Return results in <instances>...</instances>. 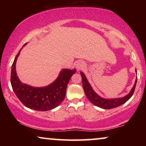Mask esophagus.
<instances>
[{"instance_id": "esophagus-1", "label": "esophagus", "mask_w": 146, "mask_h": 146, "mask_svg": "<svg viewBox=\"0 0 146 146\" xmlns=\"http://www.w3.org/2000/svg\"><path fill=\"white\" fill-rule=\"evenodd\" d=\"M84 66H85V64L82 60H78L75 63V66L76 68L78 71L80 70H82L84 68Z\"/></svg>"}]
</instances>
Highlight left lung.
I'll return each instance as SVG.
<instances>
[{
	"label": "left lung",
	"mask_w": 146,
	"mask_h": 146,
	"mask_svg": "<svg viewBox=\"0 0 146 146\" xmlns=\"http://www.w3.org/2000/svg\"><path fill=\"white\" fill-rule=\"evenodd\" d=\"M135 72H136V69H135ZM80 74L82 76V86L84 88V91L88 99L89 100L90 102L94 105L96 106L101 108L103 109H112L118 107L119 106L122 105L123 104L126 102L132 96L133 92H134L135 86H136L137 83V78L135 79L134 85L132 88H131V91L129 92L128 94L125 96L124 97L122 98H110V99H106L100 96L98 94H97L94 90L92 88L91 85L88 81V80L84 74L82 72H80Z\"/></svg>",
	"instance_id": "8db88e82"
}]
</instances>
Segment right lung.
Instances as JSON below:
<instances>
[{"instance_id": "obj_1", "label": "right lung", "mask_w": 146, "mask_h": 146, "mask_svg": "<svg viewBox=\"0 0 146 146\" xmlns=\"http://www.w3.org/2000/svg\"><path fill=\"white\" fill-rule=\"evenodd\" d=\"M22 48L12 65L11 82L14 92L20 101L30 109L44 111L55 108L64 99L68 84L76 70H62L57 78L46 86L33 87L26 84L20 80L16 71V63Z\"/></svg>"}]
</instances>
